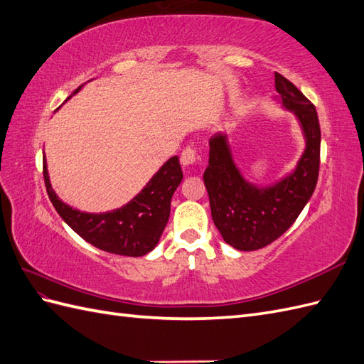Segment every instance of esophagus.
<instances>
[{
	"label": "esophagus",
	"instance_id": "obj_1",
	"mask_svg": "<svg viewBox=\"0 0 364 364\" xmlns=\"http://www.w3.org/2000/svg\"><path fill=\"white\" fill-rule=\"evenodd\" d=\"M197 150L193 147H186L183 151H181V156H180V161L181 164L186 167V166H191L197 161Z\"/></svg>",
	"mask_w": 364,
	"mask_h": 364
}]
</instances>
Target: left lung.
Instances as JSON below:
<instances>
[{"label":"left lung","mask_w":364,"mask_h":364,"mask_svg":"<svg viewBox=\"0 0 364 364\" xmlns=\"http://www.w3.org/2000/svg\"><path fill=\"white\" fill-rule=\"evenodd\" d=\"M274 83L282 105L296 114L307 141L293 173L269 188H257L235 167L226 134L217 133L209 139V166L203 180L210 214L223 240L240 251L260 250L281 237L307 205L318 181L321 129L316 108L282 74L274 73Z\"/></svg>","instance_id":"1"}]
</instances>
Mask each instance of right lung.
Here are the masks:
<instances>
[{
  "label": "right lung",
  "mask_w": 364,
  "mask_h": 364,
  "mask_svg": "<svg viewBox=\"0 0 364 364\" xmlns=\"http://www.w3.org/2000/svg\"><path fill=\"white\" fill-rule=\"evenodd\" d=\"M80 87L75 90V95ZM43 178L50 203L83 240L112 255L139 257L156 247L171 215V200L183 180L178 156H172L146 188L125 206L104 214L73 209L55 196L43 156Z\"/></svg>",
  "instance_id": "right-lung-1"
}]
</instances>
